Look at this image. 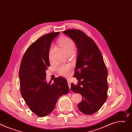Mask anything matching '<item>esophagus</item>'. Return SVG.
<instances>
[{
    "label": "esophagus",
    "instance_id": "obj_1",
    "mask_svg": "<svg viewBox=\"0 0 132 132\" xmlns=\"http://www.w3.org/2000/svg\"><path fill=\"white\" fill-rule=\"evenodd\" d=\"M67 83H68V86L69 87V89H71V82L70 81V80H67Z\"/></svg>",
    "mask_w": 132,
    "mask_h": 132
}]
</instances>
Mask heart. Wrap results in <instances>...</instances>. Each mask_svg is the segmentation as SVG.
Here are the masks:
<instances>
[{
	"label": "heart",
	"instance_id": "1",
	"mask_svg": "<svg viewBox=\"0 0 132 132\" xmlns=\"http://www.w3.org/2000/svg\"><path fill=\"white\" fill-rule=\"evenodd\" d=\"M59 44L60 46L63 49L65 52H67L70 51H74L75 49V43L74 41L69 38L65 37L61 39L59 41ZM49 59H51L50 52L49 53ZM71 65L69 64H62L60 65L57 68V71L58 73L61 76L64 77H68L71 73Z\"/></svg>",
	"mask_w": 132,
	"mask_h": 132
}]
</instances>
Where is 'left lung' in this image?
<instances>
[{"mask_svg": "<svg viewBox=\"0 0 132 132\" xmlns=\"http://www.w3.org/2000/svg\"><path fill=\"white\" fill-rule=\"evenodd\" d=\"M63 33L75 42L78 51L74 77L78 84L72 83L71 89L82 96V100L78 104L79 110L92 115L107 99V69L100 50L91 38L79 30L71 29Z\"/></svg>", "mask_w": 132, "mask_h": 132, "instance_id": "obj_1", "label": "left lung"}]
</instances>
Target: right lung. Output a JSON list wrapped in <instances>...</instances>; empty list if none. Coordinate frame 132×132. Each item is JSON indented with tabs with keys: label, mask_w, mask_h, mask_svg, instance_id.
<instances>
[{
	"label": "right lung",
	"mask_w": 132,
	"mask_h": 132,
	"mask_svg": "<svg viewBox=\"0 0 132 132\" xmlns=\"http://www.w3.org/2000/svg\"><path fill=\"white\" fill-rule=\"evenodd\" d=\"M60 33L43 35L30 46L24 53L20 68L21 93L31 110L39 117H45L55 108L57 99L69 91L67 80L58 77L54 83L46 80L50 66L49 53L51 42Z\"/></svg>",
	"instance_id": "1"
}]
</instances>
